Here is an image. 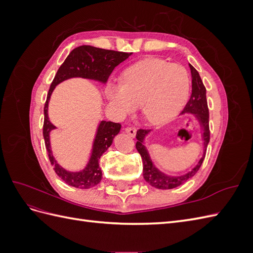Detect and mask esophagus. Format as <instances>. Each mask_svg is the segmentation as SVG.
<instances>
[{"mask_svg":"<svg viewBox=\"0 0 253 253\" xmlns=\"http://www.w3.org/2000/svg\"><path fill=\"white\" fill-rule=\"evenodd\" d=\"M125 132L126 134H128L131 137H135L136 136V128L132 127V126H127L125 128Z\"/></svg>","mask_w":253,"mask_h":253,"instance_id":"esophagus-1","label":"esophagus"}]
</instances>
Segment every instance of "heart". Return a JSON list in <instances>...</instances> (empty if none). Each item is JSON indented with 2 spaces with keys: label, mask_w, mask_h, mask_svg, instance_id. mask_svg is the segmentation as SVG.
<instances>
[{
  "label": "heart",
  "mask_w": 253,
  "mask_h": 253,
  "mask_svg": "<svg viewBox=\"0 0 253 253\" xmlns=\"http://www.w3.org/2000/svg\"><path fill=\"white\" fill-rule=\"evenodd\" d=\"M190 85L189 73L182 65L147 59L126 68L121 82H110L105 96L118 116H125L139 105L141 116L149 124L162 125L185 106Z\"/></svg>",
  "instance_id": "obj_1"
}]
</instances>
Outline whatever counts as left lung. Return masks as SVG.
I'll use <instances>...</instances> for the list:
<instances>
[{"label": "left lung", "mask_w": 253, "mask_h": 253, "mask_svg": "<svg viewBox=\"0 0 253 253\" xmlns=\"http://www.w3.org/2000/svg\"><path fill=\"white\" fill-rule=\"evenodd\" d=\"M191 70V77H192V94H191L190 100L186 104L185 109L181 112V114H192L193 116L197 119L198 124L201 126L202 129V139H203V156L198 160V163L194 168H192L190 171L185 174H181L178 176H172L168 175L164 172L160 171L158 168L153 163V160L150 157L149 151L147 147L144 145V139L147 135L150 133V129H139L136 134V149L138 151L142 158L143 164V178L152 187L156 189L168 190L173 189L181 186L182 183L188 181L190 178L200 170V168L204 162V158L206 155L207 145L210 140V131H209V110L208 104H207L206 99V87L201 79V76L195 68L189 64Z\"/></svg>", "instance_id": "left-lung-1"}]
</instances>
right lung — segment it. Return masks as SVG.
Returning a JSON list of instances; mask_svg holds the SVG:
<instances>
[{
    "label": "right lung",
    "instance_id": "add662e5",
    "mask_svg": "<svg viewBox=\"0 0 253 253\" xmlns=\"http://www.w3.org/2000/svg\"><path fill=\"white\" fill-rule=\"evenodd\" d=\"M131 55L132 52L115 51L94 47L90 45H82L70 52L63 64L59 67L55 78L50 84L46 102L44 105L43 137L53 170L68 186L79 189H88L101 181L102 172L99 167V159L111 147L114 137L120 132L121 125L112 121H100L97 127L93 145H91L90 156L86 166L77 172L67 171L57 163L56 158L52 155L50 147V132L57 128L48 118V102L52 91L59 83L71 78L89 79L105 84L114 68L124 62Z\"/></svg>",
    "mask_w": 253,
    "mask_h": 253
}]
</instances>
